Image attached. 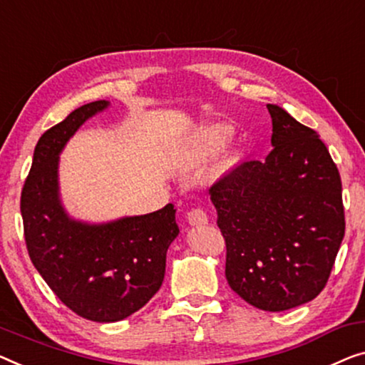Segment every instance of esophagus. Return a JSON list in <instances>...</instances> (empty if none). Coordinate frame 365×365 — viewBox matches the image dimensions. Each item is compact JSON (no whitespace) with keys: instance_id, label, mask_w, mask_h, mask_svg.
Here are the masks:
<instances>
[{"instance_id":"obj_1","label":"esophagus","mask_w":365,"mask_h":365,"mask_svg":"<svg viewBox=\"0 0 365 365\" xmlns=\"http://www.w3.org/2000/svg\"><path fill=\"white\" fill-rule=\"evenodd\" d=\"M187 220L192 226H203L208 222V215L201 208H193L187 213Z\"/></svg>"}]
</instances>
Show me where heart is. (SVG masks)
Instances as JSON below:
<instances>
[{"instance_id":"heart-1","label":"heart","mask_w":365,"mask_h":365,"mask_svg":"<svg viewBox=\"0 0 365 365\" xmlns=\"http://www.w3.org/2000/svg\"><path fill=\"white\" fill-rule=\"evenodd\" d=\"M203 135L210 140H221L226 135V130L221 126H208L203 130Z\"/></svg>"}]
</instances>
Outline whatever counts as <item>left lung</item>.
<instances>
[{
  "instance_id": "obj_1",
  "label": "left lung",
  "mask_w": 365,
  "mask_h": 365,
  "mask_svg": "<svg viewBox=\"0 0 365 365\" xmlns=\"http://www.w3.org/2000/svg\"><path fill=\"white\" fill-rule=\"evenodd\" d=\"M272 152L211 185L226 239L227 284L247 303L284 312L323 290L344 237L338 167L313 129L267 105Z\"/></svg>"
}]
</instances>
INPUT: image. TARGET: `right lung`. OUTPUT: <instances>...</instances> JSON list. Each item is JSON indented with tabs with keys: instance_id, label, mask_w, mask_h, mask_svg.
Masks as SVG:
<instances>
[{
	"instance_id": "right-lung-1",
	"label": "right lung",
	"mask_w": 365,
	"mask_h": 365,
	"mask_svg": "<svg viewBox=\"0 0 365 365\" xmlns=\"http://www.w3.org/2000/svg\"><path fill=\"white\" fill-rule=\"evenodd\" d=\"M111 106H80L37 143L21 195L26 246L37 272L63 304L81 318L114 323L130 317L159 292L165 259L178 236L172 203L154 213L91 222L63 206L58 160L75 133Z\"/></svg>"
}]
</instances>
